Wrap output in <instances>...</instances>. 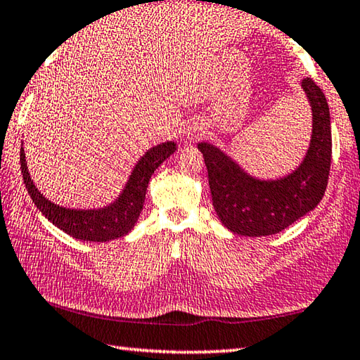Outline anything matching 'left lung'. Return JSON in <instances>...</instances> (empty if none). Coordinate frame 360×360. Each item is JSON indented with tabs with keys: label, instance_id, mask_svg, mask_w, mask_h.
<instances>
[{
	"label": "left lung",
	"instance_id": "obj_1",
	"mask_svg": "<svg viewBox=\"0 0 360 360\" xmlns=\"http://www.w3.org/2000/svg\"><path fill=\"white\" fill-rule=\"evenodd\" d=\"M302 88L313 112L311 140L304 162L286 178L255 179L219 148L209 143L198 145L207 168L214 209L233 233L252 238L277 234L323 200L332 159L329 105L311 78L302 80Z\"/></svg>",
	"mask_w": 360,
	"mask_h": 360
}]
</instances>
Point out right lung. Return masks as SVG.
Instances as JSON below:
<instances>
[{
  "mask_svg": "<svg viewBox=\"0 0 360 360\" xmlns=\"http://www.w3.org/2000/svg\"><path fill=\"white\" fill-rule=\"evenodd\" d=\"M174 151L176 145L173 141L162 143V145L149 149L135 165L121 197L108 207L91 209V211H75V209L60 207L47 198H44L30 178L23 148H20V168L26 191L32 198V202L51 224L75 239L105 243V240L124 236L135 226L143 205H145L149 179H151L155 168Z\"/></svg>",
  "mask_w": 360,
  "mask_h": 360,
  "instance_id": "obj_1",
  "label": "right lung"
}]
</instances>
